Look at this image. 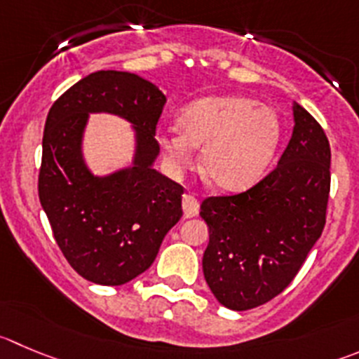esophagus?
<instances>
[{"mask_svg": "<svg viewBox=\"0 0 359 359\" xmlns=\"http://www.w3.org/2000/svg\"><path fill=\"white\" fill-rule=\"evenodd\" d=\"M183 213H185L187 218H192L199 213V201L190 196V194L183 196Z\"/></svg>", "mask_w": 359, "mask_h": 359, "instance_id": "obj_1", "label": "esophagus"}]
</instances>
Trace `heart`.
Instances as JSON below:
<instances>
[{"instance_id": "heart-1", "label": "heart", "mask_w": 359, "mask_h": 359, "mask_svg": "<svg viewBox=\"0 0 359 359\" xmlns=\"http://www.w3.org/2000/svg\"><path fill=\"white\" fill-rule=\"evenodd\" d=\"M180 130L160 135L174 169H185L194 148L203 149V174L213 187L240 192L261 180L280 142V119L271 107L238 95L192 102L177 118Z\"/></svg>"}]
</instances>
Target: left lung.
<instances>
[{
	"mask_svg": "<svg viewBox=\"0 0 359 359\" xmlns=\"http://www.w3.org/2000/svg\"><path fill=\"white\" fill-rule=\"evenodd\" d=\"M278 165L247 192L206 197L210 227L203 271L215 298L250 310L278 296L323 234L330 197V142L302 105Z\"/></svg>",
	"mask_w": 359,
	"mask_h": 359,
	"instance_id": "left-lung-1",
	"label": "left lung"
}]
</instances>
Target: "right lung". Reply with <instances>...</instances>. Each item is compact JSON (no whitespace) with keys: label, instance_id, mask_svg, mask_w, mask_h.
Listing matches in <instances>:
<instances>
[{"label":"right lung","instance_id":"add662e5","mask_svg":"<svg viewBox=\"0 0 359 359\" xmlns=\"http://www.w3.org/2000/svg\"><path fill=\"white\" fill-rule=\"evenodd\" d=\"M163 105L165 95L149 81L100 70L65 91L47 114L40 204L65 259L93 284L123 285L144 273L183 215V187L153 169ZM91 111L116 114L135 125L130 168L109 177L87 169L82 135Z\"/></svg>","mask_w":359,"mask_h":359}]
</instances>
